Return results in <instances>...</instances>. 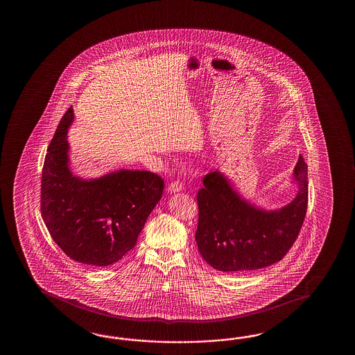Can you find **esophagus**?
I'll return each instance as SVG.
<instances>
[{
  "mask_svg": "<svg viewBox=\"0 0 355 355\" xmlns=\"http://www.w3.org/2000/svg\"><path fill=\"white\" fill-rule=\"evenodd\" d=\"M182 189H184L182 182H180V181H174V182H171V184L167 187V191H168V193H179V191H182Z\"/></svg>",
  "mask_w": 355,
  "mask_h": 355,
  "instance_id": "34e87169",
  "label": "esophagus"
}]
</instances>
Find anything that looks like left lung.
Segmentation results:
<instances>
[{"instance_id":"8db88e82","label":"left lung","mask_w":355,"mask_h":355,"mask_svg":"<svg viewBox=\"0 0 355 355\" xmlns=\"http://www.w3.org/2000/svg\"><path fill=\"white\" fill-rule=\"evenodd\" d=\"M298 191L279 209L250 203L226 174L204 176L198 191L196 240L204 260L219 272H248L275 264L293 246L309 203V171L302 156L293 170Z\"/></svg>"}]
</instances>
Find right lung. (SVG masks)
I'll use <instances>...</instances> for the list:
<instances>
[{
  "label": "right lung",
  "instance_id": "obj_1",
  "mask_svg": "<svg viewBox=\"0 0 355 355\" xmlns=\"http://www.w3.org/2000/svg\"><path fill=\"white\" fill-rule=\"evenodd\" d=\"M73 118L71 106L48 147L42 173V217L67 257L89 266H107L136 246L162 196L164 180L151 171L125 168L96 179L72 174L67 132Z\"/></svg>",
  "mask_w": 355,
  "mask_h": 355
}]
</instances>
